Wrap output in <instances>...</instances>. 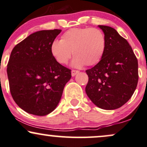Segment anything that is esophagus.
<instances>
[{
    "mask_svg": "<svg viewBox=\"0 0 147 147\" xmlns=\"http://www.w3.org/2000/svg\"><path fill=\"white\" fill-rule=\"evenodd\" d=\"M78 73H79V71L78 70H74L73 69L71 71V76H76Z\"/></svg>",
    "mask_w": 147,
    "mask_h": 147,
    "instance_id": "obj_1",
    "label": "esophagus"
}]
</instances>
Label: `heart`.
Here are the masks:
<instances>
[{
    "mask_svg": "<svg viewBox=\"0 0 147 147\" xmlns=\"http://www.w3.org/2000/svg\"><path fill=\"white\" fill-rule=\"evenodd\" d=\"M107 39L100 29L92 27L72 28L65 32L61 40H54L50 52L58 63L65 65L71 57L72 65L80 67L93 66L99 63L106 51Z\"/></svg>",
    "mask_w": 147,
    "mask_h": 147,
    "instance_id": "heart-1",
    "label": "heart"
}]
</instances>
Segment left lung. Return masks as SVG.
Wrapping results in <instances>:
<instances>
[{
  "label": "left lung",
  "instance_id": "1",
  "mask_svg": "<svg viewBox=\"0 0 147 147\" xmlns=\"http://www.w3.org/2000/svg\"><path fill=\"white\" fill-rule=\"evenodd\" d=\"M107 39L100 61L86 70L89 81L85 91L98 107L113 110L131 98L138 82V63L131 47L115 29L98 25Z\"/></svg>",
  "mask_w": 147,
  "mask_h": 147
}]
</instances>
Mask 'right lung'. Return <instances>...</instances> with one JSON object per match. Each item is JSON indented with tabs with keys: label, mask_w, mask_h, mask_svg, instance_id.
Returning <instances> with one entry per match:
<instances>
[{
	"label": "right lung",
	"mask_w": 147,
	"mask_h": 147,
	"mask_svg": "<svg viewBox=\"0 0 147 147\" xmlns=\"http://www.w3.org/2000/svg\"><path fill=\"white\" fill-rule=\"evenodd\" d=\"M61 29L42 30L17 44L7 64L9 89L13 100L30 114L43 116L56 109L71 69L58 63L50 45Z\"/></svg>",
	"instance_id": "1"
}]
</instances>
